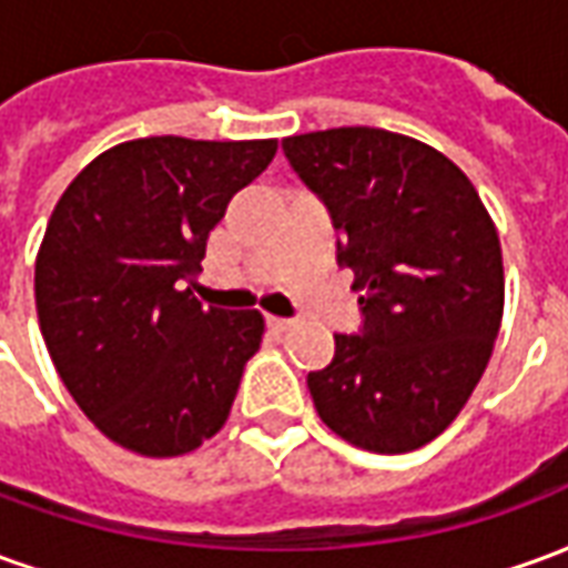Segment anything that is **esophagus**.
Instances as JSON below:
<instances>
[{"instance_id":"obj_1","label":"esophagus","mask_w":568,"mask_h":568,"mask_svg":"<svg viewBox=\"0 0 568 568\" xmlns=\"http://www.w3.org/2000/svg\"><path fill=\"white\" fill-rule=\"evenodd\" d=\"M267 328L276 334H283V332H288V328H295V322L283 320V316H267Z\"/></svg>"}]
</instances>
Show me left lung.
Returning a JSON list of instances; mask_svg holds the SVG:
<instances>
[{
  "label": "left lung",
  "mask_w": 568,
  "mask_h": 568,
  "mask_svg": "<svg viewBox=\"0 0 568 568\" xmlns=\"http://www.w3.org/2000/svg\"><path fill=\"white\" fill-rule=\"evenodd\" d=\"M301 182L332 212L356 273L362 334H334L307 386L325 426L371 453L438 438L487 371L505 307L496 224L440 151L381 128L285 136Z\"/></svg>",
  "instance_id": "obj_1"
}]
</instances>
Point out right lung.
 Masks as SVG:
<instances>
[{"instance_id":"1","label":"right lung","mask_w":568,"mask_h":568,"mask_svg":"<svg viewBox=\"0 0 568 568\" xmlns=\"http://www.w3.org/2000/svg\"><path fill=\"white\" fill-rule=\"evenodd\" d=\"M273 154L276 140H130L57 200L36 258L39 325L63 386L109 440L163 459L224 426L264 316L203 307L185 283Z\"/></svg>"}]
</instances>
